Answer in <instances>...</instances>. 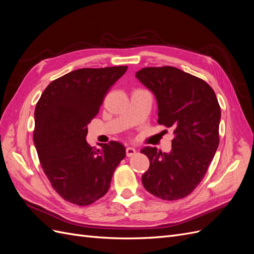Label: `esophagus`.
Wrapping results in <instances>:
<instances>
[{"label":"esophagus","mask_w":254,"mask_h":254,"mask_svg":"<svg viewBox=\"0 0 254 254\" xmlns=\"http://www.w3.org/2000/svg\"><path fill=\"white\" fill-rule=\"evenodd\" d=\"M136 150L133 148V147H127L126 148V156L127 157H132L135 155Z\"/></svg>","instance_id":"34e87169"}]
</instances>
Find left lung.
<instances>
[{
  "mask_svg": "<svg viewBox=\"0 0 254 254\" xmlns=\"http://www.w3.org/2000/svg\"><path fill=\"white\" fill-rule=\"evenodd\" d=\"M135 77L156 95L158 124L175 133L170 153L141 150L150 162L143 187L163 200L186 198L203 179L219 145L217 97L203 79L170 65L143 67Z\"/></svg>",
  "mask_w": 254,
  "mask_h": 254,
  "instance_id": "obj_1",
  "label": "left lung"
}]
</instances>
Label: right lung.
Returning <instances> with one entry per match:
<instances>
[{"label":"right lung","mask_w":254,"mask_h":254,"mask_svg":"<svg viewBox=\"0 0 254 254\" xmlns=\"http://www.w3.org/2000/svg\"><path fill=\"white\" fill-rule=\"evenodd\" d=\"M127 65L72 71L45 88L35 109L34 143L44 174L64 200L80 206L102 198L126 152L110 141L102 149L86 141L88 124Z\"/></svg>","instance_id":"right-lung-1"}]
</instances>
